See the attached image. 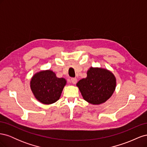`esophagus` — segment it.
Here are the masks:
<instances>
[{
  "instance_id": "obj_1",
  "label": "esophagus",
  "mask_w": 147,
  "mask_h": 147,
  "mask_svg": "<svg viewBox=\"0 0 147 147\" xmlns=\"http://www.w3.org/2000/svg\"><path fill=\"white\" fill-rule=\"evenodd\" d=\"M70 81L73 84H76L77 82V79L76 78H72L70 79Z\"/></svg>"
}]
</instances>
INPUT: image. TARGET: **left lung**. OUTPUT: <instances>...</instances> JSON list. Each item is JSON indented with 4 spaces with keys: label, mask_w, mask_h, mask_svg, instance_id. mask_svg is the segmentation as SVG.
I'll use <instances>...</instances> for the list:
<instances>
[{
    "label": "left lung",
    "mask_w": 147,
    "mask_h": 147,
    "mask_svg": "<svg viewBox=\"0 0 147 147\" xmlns=\"http://www.w3.org/2000/svg\"><path fill=\"white\" fill-rule=\"evenodd\" d=\"M77 86L83 99L92 104L104 103L112 96L116 87V78L107 69L91 67L87 77L80 80Z\"/></svg>",
    "instance_id": "1"
}]
</instances>
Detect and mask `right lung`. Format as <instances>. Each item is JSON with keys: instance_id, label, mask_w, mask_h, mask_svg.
Returning <instances> with one entry per match:
<instances>
[{"instance_id": "1", "label": "right lung", "mask_w": 147, "mask_h": 147, "mask_svg": "<svg viewBox=\"0 0 147 147\" xmlns=\"http://www.w3.org/2000/svg\"><path fill=\"white\" fill-rule=\"evenodd\" d=\"M65 84L64 78H57L55 73L48 70L34 75L30 81V88L39 102L51 104L59 99Z\"/></svg>"}]
</instances>
